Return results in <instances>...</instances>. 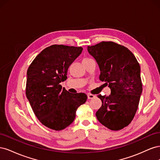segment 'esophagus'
Wrapping results in <instances>:
<instances>
[{
    "label": "esophagus",
    "instance_id": "esophagus-1",
    "mask_svg": "<svg viewBox=\"0 0 160 160\" xmlns=\"http://www.w3.org/2000/svg\"><path fill=\"white\" fill-rule=\"evenodd\" d=\"M95 98V95H92V94H90V93H88V98L89 99H93Z\"/></svg>",
    "mask_w": 160,
    "mask_h": 160
}]
</instances>
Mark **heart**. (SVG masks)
Returning a JSON list of instances; mask_svg holds the SVG:
<instances>
[{
  "label": "heart",
  "instance_id": "obj_1",
  "mask_svg": "<svg viewBox=\"0 0 160 160\" xmlns=\"http://www.w3.org/2000/svg\"><path fill=\"white\" fill-rule=\"evenodd\" d=\"M85 59H83V60H85Z\"/></svg>",
  "mask_w": 160,
  "mask_h": 160
}]
</instances>
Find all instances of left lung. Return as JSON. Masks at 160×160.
I'll return each instance as SVG.
<instances>
[{
  "mask_svg": "<svg viewBox=\"0 0 160 160\" xmlns=\"http://www.w3.org/2000/svg\"><path fill=\"white\" fill-rule=\"evenodd\" d=\"M88 51L99 65V79L111 89L109 96L98 95L102 105L96 117L111 130L122 129L133 119L142 93L139 62L128 48L113 42L88 46Z\"/></svg>",
  "mask_w": 160,
  "mask_h": 160,
  "instance_id": "8db88e82",
  "label": "left lung"
}]
</instances>
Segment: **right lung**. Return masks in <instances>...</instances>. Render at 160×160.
<instances>
[{"label":"right lung","mask_w":160,"mask_h":160,"mask_svg":"<svg viewBox=\"0 0 160 160\" xmlns=\"http://www.w3.org/2000/svg\"><path fill=\"white\" fill-rule=\"evenodd\" d=\"M82 50L80 47L51 45L35 57L27 70V98L38 119L51 129L68 127L77 108L88 99L86 94L71 93L60 85Z\"/></svg>","instance_id":"1"}]
</instances>
